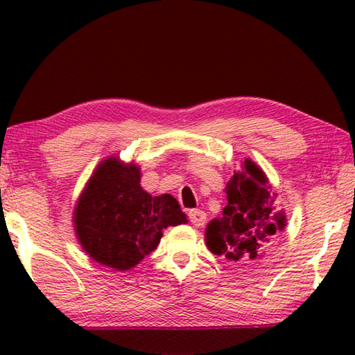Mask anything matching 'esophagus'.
<instances>
[{
  "label": "esophagus",
  "mask_w": 355,
  "mask_h": 355,
  "mask_svg": "<svg viewBox=\"0 0 355 355\" xmlns=\"http://www.w3.org/2000/svg\"><path fill=\"white\" fill-rule=\"evenodd\" d=\"M188 216H189L191 224L196 227H202L207 222V214L203 213L202 209H189Z\"/></svg>",
  "instance_id": "obj_1"
}]
</instances>
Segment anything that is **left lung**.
I'll list each match as a JSON object with an SVG mask.
<instances>
[{
  "label": "left lung",
  "mask_w": 355,
  "mask_h": 355,
  "mask_svg": "<svg viewBox=\"0 0 355 355\" xmlns=\"http://www.w3.org/2000/svg\"><path fill=\"white\" fill-rule=\"evenodd\" d=\"M227 205L220 218L209 220L205 243L209 252L249 266L268 255L286 227L285 209L255 161L245 158L241 171L225 184Z\"/></svg>",
  "instance_id": "8db88e82"
}]
</instances>
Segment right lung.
<instances>
[{"instance_id": "obj_1", "label": "right lung", "mask_w": 355, "mask_h": 355, "mask_svg": "<svg viewBox=\"0 0 355 355\" xmlns=\"http://www.w3.org/2000/svg\"><path fill=\"white\" fill-rule=\"evenodd\" d=\"M171 194L150 196L141 169L110 156L95 167L73 209L81 249L101 266L127 271L158 248L167 227L186 224Z\"/></svg>"}]
</instances>
